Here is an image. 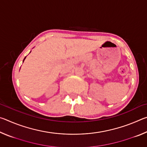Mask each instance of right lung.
Returning a JSON list of instances; mask_svg holds the SVG:
<instances>
[{"mask_svg": "<svg viewBox=\"0 0 147 147\" xmlns=\"http://www.w3.org/2000/svg\"><path fill=\"white\" fill-rule=\"evenodd\" d=\"M25 58H26V57H25V58H24V59H23V61H24V59H25Z\"/></svg>", "mask_w": 147, "mask_h": 147, "instance_id": "obj_1", "label": "right lung"}]
</instances>
